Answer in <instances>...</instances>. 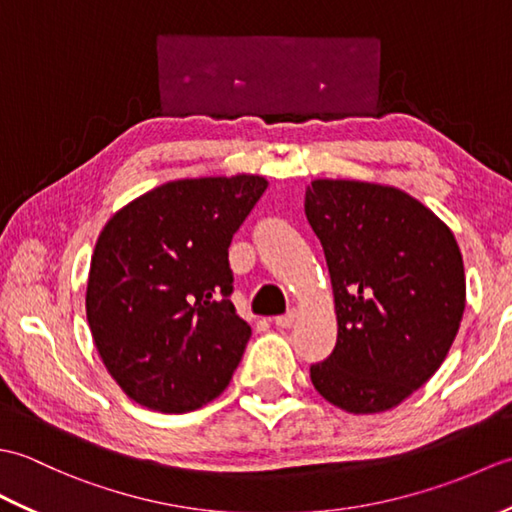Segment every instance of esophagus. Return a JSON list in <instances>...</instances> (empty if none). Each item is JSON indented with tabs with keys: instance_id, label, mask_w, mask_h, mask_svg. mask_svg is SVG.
<instances>
[{
	"instance_id": "1",
	"label": "esophagus",
	"mask_w": 512,
	"mask_h": 512,
	"mask_svg": "<svg viewBox=\"0 0 512 512\" xmlns=\"http://www.w3.org/2000/svg\"><path fill=\"white\" fill-rule=\"evenodd\" d=\"M295 321H297V312L295 310L281 314V317H275L277 328H292V323H295Z\"/></svg>"
}]
</instances>
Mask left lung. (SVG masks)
Segmentation results:
<instances>
[{
	"label": "left lung",
	"mask_w": 512,
	"mask_h": 512,
	"mask_svg": "<svg viewBox=\"0 0 512 512\" xmlns=\"http://www.w3.org/2000/svg\"><path fill=\"white\" fill-rule=\"evenodd\" d=\"M303 206L339 325L312 385L347 413L394 409L438 372L460 330V246L429 206L389 184L317 178Z\"/></svg>",
	"instance_id": "left-lung-1"
}]
</instances>
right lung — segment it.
<instances>
[{
    "label": "right lung",
    "instance_id": "right-lung-1",
    "mask_svg": "<svg viewBox=\"0 0 512 512\" xmlns=\"http://www.w3.org/2000/svg\"><path fill=\"white\" fill-rule=\"evenodd\" d=\"M266 187L253 173L171 180L103 226L85 314L105 369L138 405L184 413L226 389L250 336L228 299V246Z\"/></svg>",
    "mask_w": 512,
    "mask_h": 512
}]
</instances>
